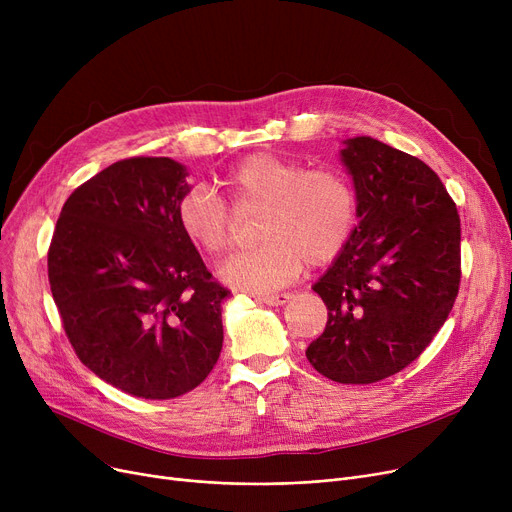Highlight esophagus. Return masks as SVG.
Instances as JSON below:
<instances>
[{"label": "esophagus", "instance_id": "obj_1", "mask_svg": "<svg viewBox=\"0 0 512 512\" xmlns=\"http://www.w3.org/2000/svg\"><path fill=\"white\" fill-rule=\"evenodd\" d=\"M292 299L290 292H280V294H265V297H257V301L270 305V307H280L286 305Z\"/></svg>", "mask_w": 512, "mask_h": 512}]
</instances>
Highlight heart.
<instances>
[{"mask_svg":"<svg viewBox=\"0 0 512 512\" xmlns=\"http://www.w3.org/2000/svg\"><path fill=\"white\" fill-rule=\"evenodd\" d=\"M218 184L234 209H261L259 245L220 265L222 282L236 290L263 294L282 288L305 263L334 261L357 228V193L336 170H309L299 159L255 153L232 166ZM176 222L186 240L211 257L232 245V215L207 186H191L178 199Z\"/></svg>","mask_w":512,"mask_h":512,"instance_id":"obj_1","label":"heart"}]
</instances>
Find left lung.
Wrapping results in <instances>:
<instances>
[{
	"label": "left lung",
	"mask_w": 512,
	"mask_h": 512,
	"mask_svg": "<svg viewBox=\"0 0 512 512\" xmlns=\"http://www.w3.org/2000/svg\"><path fill=\"white\" fill-rule=\"evenodd\" d=\"M359 203L344 251L313 290L328 307L309 363L338 384H373L434 340L461 282V220L436 172L378 139L342 141Z\"/></svg>",
	"instance_id": "left-lung-1"
}]
</instances>
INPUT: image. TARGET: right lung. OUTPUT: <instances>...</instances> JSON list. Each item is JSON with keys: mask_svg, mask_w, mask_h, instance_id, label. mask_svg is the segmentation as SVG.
Wrapping results in <instances>:
<instances>
[{"mask_svg": "<svg viewBox=\"0 0 512 512\" xmlns=\"http://www.w3.org/2000/svg\"><path fill=\"white\" fill-rule=\"evenodd\" d=\"M170 157H130L80 184L47 255L53 301L78 359L114 388L168 400L218 363L228 290L176 222L191 188Z\"/></svg>", "mask_w": 512, "mask_h": 512, "instance_id": "right-lung-1", "label": "right lung"}]
</instances>
